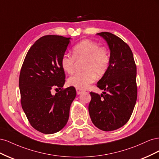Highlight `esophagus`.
<instances>
[{
  "label": "esophagus",
  "instance_id": "34e87169",
  "mask_svg": "<svg viewBox=\"0 0 159 159\" xmlns=\"http://www.w3.org/2000/svg\"><path fill=\"white\" fill-rule=\"evenodd\" d=\"M76 92H77V94L80 95V94H81V93L83 92V90H81V89H78V88H77V89H76Z\"/></svg>",
  "mask_w": 159,
  "mask_h": 159
}]
</instances>
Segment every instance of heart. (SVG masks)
I'll return each instance as SVG.
<instances>
[{"label": "heart", "instance_id": "1", "mask_svg": "<svg viewBox=\"0 0 159 159\" xmlns=\"http://www.w3.org/2000/svg\"><path fill=\"white\" fill-rule=\"evenodd\" d=\"M71 56L68 54L62 55L60 59L61 68L68 74L74 71L75 60H84L83 71L71 76L68 80L70 85L78 89H85L92 84L96 78L103 75L108 70L110 57L105 47L99 46L98 43L91 40H84L72 48Z\"/></svg>", "mask_w": 159, "mask_h": 159}]
</instances>
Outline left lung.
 I'll return each mask as SVG.
<instances>
[{
  "label": "left lung",
  "instance_id": "8db88e82",
  "mask_svg": "<svg viewBox=\"0 0 159 159\" xmlns=\"http://www.w3.org/2000/svg\"><path fill=\"white\" fill-rule=\"evenodd\" d=\"M110 50L108 70L97 84L103 94L91 92L89 113L95 127L104 131H114L131 117L137 98V67L130 47L113 34L98 33Z\"/></svg>",
  "mask_w": 159,
  "mask_h": 159
}]
</instances>
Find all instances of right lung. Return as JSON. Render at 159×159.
I'll return each instance as SVG.
<instances>
[{
    "label": "right lung",
    "mask_w": 159,
    "mask_h": 159,
    "mask_svg": "<svg viewBox=\"0 0 159 159\" xmlns=\"http://www.w3.org/2000/svg\"><path fill=\"white\" fill-rule=\"evenodd\" d=\"M70 38L48 35L27 52L19 77L21 105L33 128L44 134L63 129L68 121L75 88L63 89L66 75L60 65ZM53 89L57 93L51 94ZM61 91H59V89Z\"/></svg>",
    "instance_id": "1"
}]
</instances>
